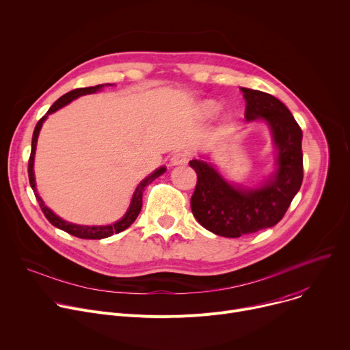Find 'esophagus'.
I'll use <instances>...</instances> for the list:
<instances>
[{
    "label": "esophagus",
    "instance_id": "esophagus-1",
    "mask_svg": "<svg viewBox=\"0 0 350 350\" xmlns=\"http://www.w3.org/2000/svg\"><path fill=\"white\" fill-rule=\"evenodd\" d=\"M188 162V157L185 152H174L170 158L172 166H183Z\"/></svg>",
    "mask_w": 350,
    "mask_h": 350
}]
</instances>
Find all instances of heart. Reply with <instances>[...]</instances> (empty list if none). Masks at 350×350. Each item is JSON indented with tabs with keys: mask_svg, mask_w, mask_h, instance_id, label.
Listing matches in <instances>:
<instances>
[{
	"mask_svg": "<svg viewBox=\"0 0 350 350\" xmlns=\"http://www.w3.org/2000/svg\"><path fill=\"white\" fill-rule=\"evenodd\" d=\"M220 111V105L216 101H212V99H206V101H202L199 104L198 112L199 116L202 119H212L215 115H217V112Z\"/></svg>",
	"mask_w": 350,
	"mask_h": 350,
	"instance_id": "heart-1",
	"label": "heart"
}]
</instances>
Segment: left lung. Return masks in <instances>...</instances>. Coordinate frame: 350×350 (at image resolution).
I'll return each mask as SVG.
<instances>
[{
	"label": "left lung",
	"mask_w": 350,
	"mask_h": 350,
	"mask_svg": "<svg viewBox=\"0 0 350 350\" xmlns=\"http://www.w3.org/2000/svg\"><path fill=\"white\" fill-rule=\"evenodd\" d=\"M246 122H265L275 148L274 172L256 187L230 183L205 159L189 161L198 181L191 211L198 223L216 235L238 238L275 226L304 180L302 130L275 96L241 87ZM204 158V157H202Z\"/></svg>",
	"instance_id": "left-lung-1"
}]
</instances>
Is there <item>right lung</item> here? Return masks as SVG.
<instances>
[{
    "label": "right lung",
    "mask_w": 350,
    "mask_h": 350,
    "mask_svg": "<svg viewBox=\"0 0 350 350\" xmlns=\"http://www.w3.org/2000/svg\"><path fill=\"white\" fill-rule=\"evenodd\" d=\"M108 85H113V84H99V85H95V87H85V88H76V90H72L69 91L68 94L62 95L59 99H57V101L53 104V107L48 109V112L45 113V116H42L38 123L36 124L34 127V131H33V138H31V152H30V159H29V181H30V187L33 188L34 191V195H36V199L37 202L44 213V216L48 219V221L51 223L53 226H55L59 230H64L66 231L68 234L70 235H75L77 238H83V239H103V238H107V237H111L113 234H118L123 230H126L127 227H130L134 220L137 219V216L139 215L141 212V208H142V192L145 191V187L151 184L155 178H158L159 176H162L165 172H166V167L162 166L159 169H157L154 173L149 174L148 177H145L135 188L134 193H133V198L130 201V205H129V209L127 212L124 213V216L115 221L113 224H107V226H83V224H75V223H69L64 219H61L58 215H55L51 209H49L48 206H45L44 201L41 199V196L38 195L37 192V188H36V177H34V157H36V146H37V139H38V134H40V130L42 127V123L46 120L48 115H51L54 112H57L58 109L66 107L68 104H70L73 99L81 96V95H87V94H95L98 91H101L104 87H108Z\"/></svg>",
    "instance_id": "right-lung-1"
}]
</instances>
